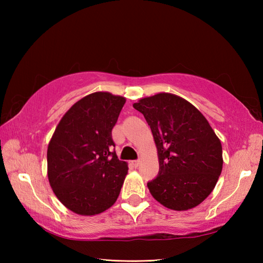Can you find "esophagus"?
<instances>
[{
  "mask_svg": "<svg viewBox=\"0 0 263 263\" xmlns=\"http://www.w3.org/2000/svg\"><path fill=\"white\" fill-rule=\"evenodd\" d=\"M141 164V159H137V160H133V166L135 167H138L139 165Z\"/></svg>",
  "mask_w": 263,
  "mask_h": 263,
  "instance_id": "1",
  "label": "esophagus"
}]
</instances>
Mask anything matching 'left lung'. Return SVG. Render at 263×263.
<instances>
[{"label":"left lung","mask_w":263,"mask_h":263,"mask_svg":"<svg viewBox=\"0 0 263 263\" xmlns=\"http://www.w3.org/2000/svg\"><path fill=\"white\" fill-rule=\"evenodd\" d=\"M133 107L143 114L158 150L159 172L147 183L167 208H194L212 192L222 170L220 140L200 111L172 93L142 98Z\"/></svg>","instance_id":"obj_1"}]
</instances>
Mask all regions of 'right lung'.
<instances>
[{"mask_svg": "<svg viewBox=\"0 0 263 263\" xmlns=\"http://www.w3.org/2000/svg\"><path fill=\"white\" fill-rule=\"evenodd\" d=\"M124 104L109 92L88 95L66 111L49 141V184L78 215L100 214L119 197L127 164L117 158L111 130Z\"/></svg>", "mask_w": 263, "mask_h": 263, "instance_id": "right-lung-1", "label": "right lung"}]
</instances>
